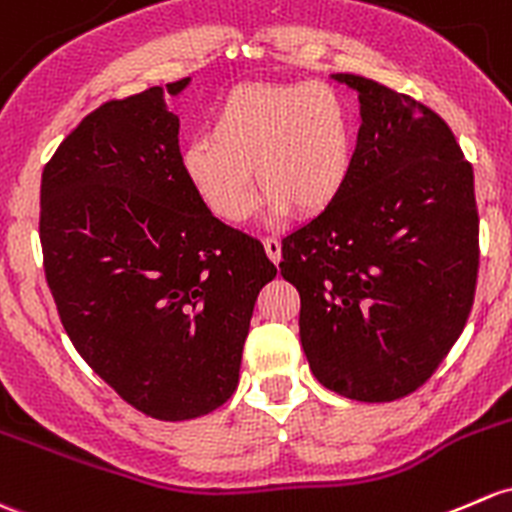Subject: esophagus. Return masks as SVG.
<instances>
[{
    "instance_id": "34e87169",
    "label": "esophagus",
    "mask_w": 512,
    "mask_h": 512,
    "mask_svg": "<svg viewBox=\"0 0 512 512\" xmlns=\"http://www.w3.org/2000/svg\"><path fill=\"white\" fill-rule=\"evenodd\" d=\"M265 252L274 265H279V262H282V242H279L277 238H265Z\"/></svg>"
}]
</instances>
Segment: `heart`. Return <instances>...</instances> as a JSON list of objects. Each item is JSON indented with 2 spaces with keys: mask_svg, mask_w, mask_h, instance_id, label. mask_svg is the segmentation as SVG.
Here are the masks:
<instances>
[{
  "mask_svg": "<svg viewBox=\"0 0 512 512\" xmlns=\"http://www.w3.org/2000/svg\"><path fill=\"white\" fill-rule=\"evenodd\" d=\"M181 169L198 201L228 225L255 211L250 170L272 215L324 213L351 179V107L324 83L240 85L218 105L208 137L188 144Z\"/></svg>",
  "mask_w": 512,
  "mask_h": 512,
  "instance_id": "obj_1",
  "label": "heart"
}]
</instances>
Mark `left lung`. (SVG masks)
I'll use <instances>...</instances> for the list:
<instances>
[{"instance_id":"1","label":"left lung","mask_w":512,"mask_h":512,"mask_svg":"<svg viewBox=\"0 0 512 512\" xmlns=\"http://www.w3.org/2000/svg\"><path fill=\"white\" fill-rule=\"evenodd\" d=\"M360 129L341 198L282 240L279 272L299 289V336L321 385L392 402L432 378L476 294L473 169L449 125L363 75Z\"/></svg>"}]
</instances>
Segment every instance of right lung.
Instances as JSON below:
<instances>
[{
	"label": "right lung",
	"mask_w": 512,
	"mask_h": 512,
	"mask_svg": "<svg viewBox=\"0 0 512 512\" xmlns=\"http://www.w3.org/2000/svg\"><path fill=\"white\" fill-rule=\"evenodd\" d=\"M188 83L105 102L41 176L43 267L63 328L122 400L164 422L233 395L255 299L277 274L260 240L188 186L166 107Z\"/></svg>",
	"instance_id": "add662e5"
}]
</instances>
